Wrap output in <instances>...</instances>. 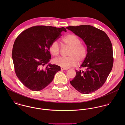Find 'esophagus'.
<instances>
[{
  "label": "esophagus",
  "mask_w": 125,
  "mask_h": 125,
  "mask_svg": "<svg viewBox=\"0 0 125 125\" xmlns=\"http://www.w3.org/2000/svg\"><path fill=\"white\" fill-rule=\"evenodd\" d=\"M61 69L62 70H67V69L64 68H63V67H61Z\"/></svg>",
  "instance_id": "obj_1"
}]
</instances>
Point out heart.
<instances>
[{"label": "heart", "instance_id": "1", "mask_svg": "<svg viewBox=\"0 0 125 125\" xmlns=\"http://www.w3.org/2000/svg\"><path fill=\"white\" fill-rule=\"evenodd\" d=\"M62 41L63 45L70 48L67 53V57H59L53 60V62L56 65L64 68L74 66L78 62H82L86 58L87 50L85 45L81 43L80 39L73 34H69L64 36ZM51 53L54 56H57L60 53V48L56 41L52 42L50 46Z\"/></svg>", "mask_w": 125, "mask_h": 125}]
</instances>
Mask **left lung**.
Masks as SVG:
<instances>
[{
  "instance_id": "left-lung-1",
  "label": "left lung",
  "mask_w": 125,
  "mask_h": 125,
  "mask_svg": "<svg viewBox=\"0 0 125 125\" xmlns=\"http://www.w3.org/2000/svg\"><path fill=\"white\" fill-rule=\"evenodd\" d=\"M67 29L81 38L87 47V55L70 83L79 92L85 94L101 88L111 71L113 62L110 39L103 31L89 25L68 26Z\"/></svg>"
}]
</instances>
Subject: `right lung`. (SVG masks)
Returning <instances> with one entry per match:
<instances>
[{"mask_svg": "<svg viewBox=\"0 0 125 125\" xmlns=\"http://www.w3.org/2000/svg\"><path fill=\"white\" fill-rule=\"evenodd\" d=\"M64 27L37 25L28 28L16 38L13 47L12 57L15 72L20 81L27 88L39 91L53 79L61 67L49 64L51 59V44L59 38Z\"/></svg>", "mask_w": 125, "mask_h": 125, "instance_id": "add662e5", "label": "right lung"}]
</instances>
